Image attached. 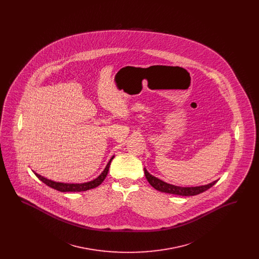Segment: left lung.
Wrapping results in <instances>:
<instances>
[{"label": "left lung", "mask_w": 259, "mask_h": 259, "mask_svg": "<svg viewBox=\"0 0 259 259\" xmlns=\"http://www.w3.org/2000/svg\"><path fill=\"white\" fill-rule=\"evenodd\" d=\"M145 175L148 180L149 185L152 187H154L156 190L165 192V193H170V194H175V195H181V196H194L200 194L206 190H208L212 185H215L218 181H214L210 183L209 185H200V186H190V187H183V186H178V185H170L167 184L160 179L150 175L148 172V170L145 168Z\"/></svg>", "instance_id": "left-lung-1"}]
</instances>
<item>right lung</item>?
<instances>
[{"label": "right lung", "mask_w": 259, "mask_h": 259, "mask_svg": "<svg viewBox=\"0 0 259 259\" xmlns=\"http://www.w3.org/2000/svg\"><path fill=\"white\" fill-rule=\"evenodd\" d=\"M114 155L111 157L109 163L107 164L106 168L104 169V171L100 174V176H98L96 179H94L93 181H90L88 183H83V184H64V183H57V182H54V181H51L49 180L40 175H38L36 172H34V174L37 177L38 180H40L44 184H46L47 185H49L51 188H54L58 191H61V192H79V191H87L89 189H92V188H95L97 187L98 185H101L104 180L106 179L108 172H109V169H110V166H111V162L113 159Z\"/></svg>", "instance_id": "obj_1"}]
</instances>
